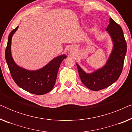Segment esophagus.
Listing matches in <instances>:
<instances>
[{
	"mask_svg": "<svg viewBox=\"0 0 132 132\" xmlns=\"http://www.w3.org/2000/svg\"><path fill=\"white\" fill-rule=\"evenodd\" d=\"M74 50H75V47H70V52L74 51Z\"/></svg>",
	"mask_w": 132,
	"mask_h": 132,
	"instance_id": "34e87169",
	"label": "esophagus"
}]
</instances>
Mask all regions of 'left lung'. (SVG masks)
<instances>
[{"label":"left lung","instance_id":"obj_1","mask_svg":"<svg viewBox=\"0 0 132 132\" xmlns=\"http://www.w3.org/2000/svg\"><path fill=\"white\" fill-rule=\"evenodd\" d=\"M106 31L111 35L113 47L105 65L93 73L87 74L76 64L82 82L93 91H99L113 84L120 76L123 68L127 43L121 27L111 17Z\"/></svg>","mask_w":132,"mask_h":132}]
</instances>
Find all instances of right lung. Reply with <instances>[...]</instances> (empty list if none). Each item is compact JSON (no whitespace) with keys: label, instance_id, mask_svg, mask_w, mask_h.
<instances>
[{"label":"right lung","instance_id":"right-lung-1","mask_svg":"<svg viewBox=\"0 0 132 132\" xmlns=\"http://www.w3.org/2000/svg\"><path fill=\"white\" fill-rule=\"evenodd\" d=\"M18 27L9 35L5 50V59L11 75L15 84L23 89L36 95L45 94L53 89L59 68L66 56L64 55L55 57L44 67L36 71H29L20 67L14 62L11 52L12 37Z\"/></svg>","mask_w":132,"mask_h":132}]
</instances>
